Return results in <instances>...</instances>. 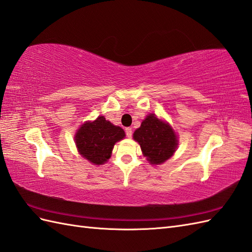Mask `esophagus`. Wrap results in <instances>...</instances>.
Returning <instances> with one entry per match:
<instances>
[{
    "label": "esophagus",
    "mask_w": 252,
    "mask_h": 252,
    "mask_svg": "<svg viewBox=\"0 0 252 252\" xmlns=\"http://www.w3.org/2000/svg\"><path fill=\"white\" fill-rule=\"evenodd\" d=\"M132 128L131 127H126V136L127 137H132Z\"/></svg>",
    "instance_id": "obj_1"
}]
</instances>
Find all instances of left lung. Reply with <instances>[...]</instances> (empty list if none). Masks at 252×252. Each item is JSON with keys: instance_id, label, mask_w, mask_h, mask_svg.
Masks as SVG:
<instances>
[{"instance_id": "1", "label": "left lung", "mask_w": 252, "mask_h": 252, "mask_svg": "<svg viewBox=\"0 0 252 252\" xmlns=\"http://www.w3.org/2000/svg\"><path fill=\"white\" fill-rule=\"evenodd\" d=\"M145 157L151 164H161L169 159L177 148V137L173 128L153 114L147 116L134 132Z\"/></svg>"}]
</instances>
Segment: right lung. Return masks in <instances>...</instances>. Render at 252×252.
I'll return each mask as SVG.
<instances>
[{
  "label": "right lung",
  "instance_id": "1",
  "mask_svg": "<svg viewBox=\"0 0 252 252\" xmlns=\"http://www.w3.org/2000/svg\"><path fill=\"white\" fill-rule=\"evenodd\" d=\"M125 136V131L120 126H114L101 116L81 126L76 133L75 142L80 155L98 165L109 159L114 145Z\"/></svg>",
  "mask_w": 252,
  "mask_h": 252
}]
</instances>
